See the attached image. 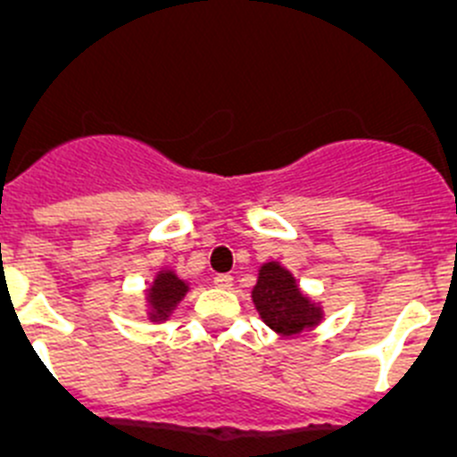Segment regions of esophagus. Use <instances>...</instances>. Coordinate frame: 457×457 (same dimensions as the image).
Returning <instances> with one entry per match:
<instances>
[{
	"instance_id": "1",
	"label": "esophagus",
	"mask_w": 457,
	"mask_h": 457,
	"mask_svg": "<svg viewBox=\"0 0 457 457\" xmlns=\"http://www.w3.org/2000/svg\"><path fill=\"white\" fill-rule=\"evenodd\" d=\"M213 285L219 287V289H229L232 287V275H216Z\"/></svg>"
}]
</instances>
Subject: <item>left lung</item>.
I'll return each instance as SVG.
<instances>
[{
  "mask_svg": "<svg viewBox=\"0 0 457 457\" xmlns=\"http://www.w3.org/2000/svg\"><path fill=\"white\" fill-rule=\"evenodd\" d=\"M253 303L259 319L285 339L314 330L326 316L320 303L300 289L294 273L279 262H266L259 266Z\"/></svg>",
  "mask_w": 457,
  "mask_h": 457,
  "instance_id": "8db88e82",
  "label": "left lung"
}]
</instances>
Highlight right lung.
I'll use <instances>...</instances> for the list:
<instances>
[{"instance_id": "obj_1", "label": "right lung", "mask_w": 457, "mask_h": 457, "mask_svg": "<svg viewBox=\"0 0 457 457\" xmlns=\"http://www.w3.org/2000/svg\"><path fill=\"white\" fill-rule=\"evenodd\" d=\"M188 282L179 278L172 269H162L154 273L145 289V319L150 323H166L178 305L188 294Z\"/></svg>"}]
</instances>
